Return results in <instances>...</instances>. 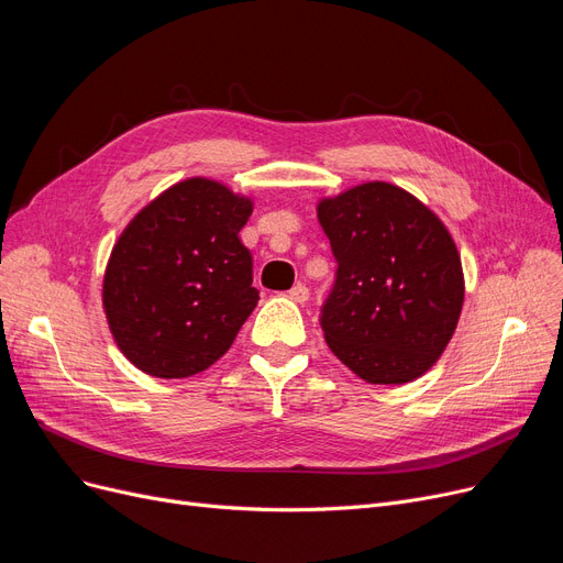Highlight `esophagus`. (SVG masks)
Here are the masks:
<instances>
[{
    "label": "esophagus",
    "instance_id": "1",
    "mask_svg": "<svg viewBox=\"0 0 563 563\" xmlns=\"http://www.w3.org/2000/svg\"><path fill=\"white\" fill-rule=\"evenodd\" d=\"M288 296H290V300H292V302L305 305V302L309 300V288H307L305 284H298V286H292V288L288 290Z\"/></svg>",
    "mask_w": 563,
    "mask_h": 563
}]
</instances>
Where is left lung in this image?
I'll use <instances>...</instances> for the list:
<instances>
[{"instance_id":"8db88e82","label":"left lung","mask_w":563,"mask_h":563,"mask_svg":"<svg viewBox=\"0 0 563 563\" xmlns=\"http://www.w3.org/2000/svg\"><path fill=\"white\" fill-rule=\"evenodd\" d=\"M316 216L339 263L320 316L330 351L371 385L421 378L456 332L465 300L449 229L415 195L385 180L323 197Z\"/></svg>"}]
</instances>
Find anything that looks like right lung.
I'll return each instance as SVG.
<instances>
[{"mask_svg": "<svg viewBox=\"0 0 563 563\" xmlns=\"http://www.w3.org/2000/svg\"><path fill=\"white\" fill-rule=\"evenodd\" d=\"M254 201L206 176L148 201L121 231L102 277L107 325L130 364L190 378L216 364L258 302L240 229Z\"/></svg>", "mask_w": 563, "mask_h": 563, "instance_id": "right-lung-1", "label": "right lung"}]
</instances>
